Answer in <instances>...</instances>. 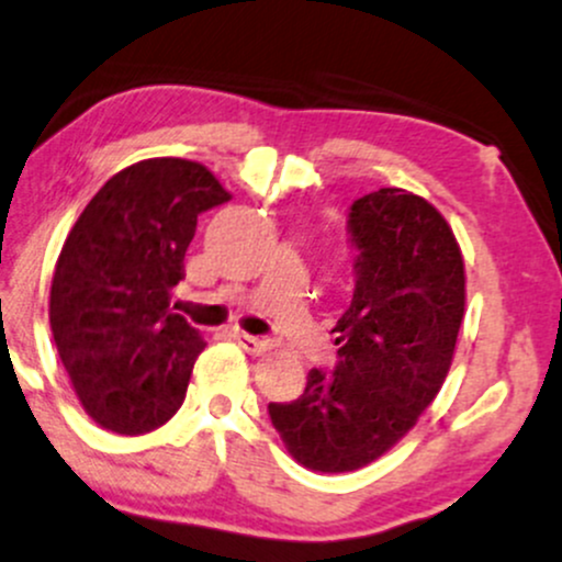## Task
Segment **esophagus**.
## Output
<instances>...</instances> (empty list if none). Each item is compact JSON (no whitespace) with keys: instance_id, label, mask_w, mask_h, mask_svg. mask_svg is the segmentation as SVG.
<instances>
[{"instance_id":"esophagus-1","label":"esophagus","mask_w":562,"mask_h":562,"mask_svg":"<svg viewBox=\"0 0 562 562\" xmlns=\"http://www.w3.org/2000/svg\"><path fill=\"white\" fill-rule=\"evenodd\" d=\"M233 337H235V340L240 342L243 348L248 350V353H254V356H261V353H267V350L272 348V342H269L267 337H256V335H248V333H243V329H233Z\"/></svg>"}]
</instances>
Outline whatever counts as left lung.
Instances as JSON below:
<instances>
[{"label": "left lung", "mask_w": 562, "mask_h": 562, "mask_svg": "<svg viewBox=\"0 0 562 562\" xmlns=\"http://www.w3.org/2000/svg\"><path fill=\"white\" fill-rule=\"evenodd\" d=\"M356 290L335 324V371L311 369L299 401L269 403L290 456L346 474L384 456L435 401L465 314L461 246L442 214L403 188L353 201Z\"/></svg>", "instance_id": "8db88e82"}]
</instances>
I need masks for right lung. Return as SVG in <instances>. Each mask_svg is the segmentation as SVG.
<instances>
[{
    "label": "right lung",
    "mask_w": 562,
    "mask_h": 562,
    "mask_svg": "<svg viewBox=\"0 0 562 562\" xmlns=\"http://www.w3.org/2000/svg\"><path fill=\"white\" fill-rule=\"evenodd\" d=\"M233 199L204 165L157 157L112 175L67 235L49 324L80 405L101 429L146 435L178 414L204 337L172 288L206 209Z\"/></svg>",
    "instance_id": "1"
}]
</instances>
